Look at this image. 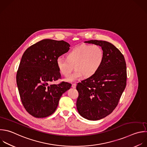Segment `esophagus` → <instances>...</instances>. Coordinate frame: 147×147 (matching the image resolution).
<instances>
[{
    "label": "esophagus",
    "mask_w": 147,
    "mask_h": 147,
    "mask_svg": "<svg viewBox=\"0 0 147 147\" xmlns=\"http://www.w3.org/2000/svg\"><path fill=\"white\" fill-rule=\"evenodd\" d=\"M76 85H77V84H76V83H74V84H72V85H71V87L73 88H76Z\"/></svg>",
    "instance_id": "obj_1"
}]
</instances>
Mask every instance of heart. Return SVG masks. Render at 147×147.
<instances>
[{"label":"heart","instance_id":"heart-1","mask_svg":"<svg viewBox=\"0 0 147 147\" xmlns=\"http://www.w3.org/2000/svg\"><path fill=\"white\" fill-rule=\"evenodd\" d=\"M105 58L103 50L97 45H82L74 48L66 55V58L59 57L57 66L59 72L65 77L70 75L74 68L76 70L66 78L73 82L81 78L93 76L102 66Z\"/></svg>","mask_w":147,"mask_h":147}]
</instances>
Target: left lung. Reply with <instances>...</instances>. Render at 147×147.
<instances>
[{
    "mask_svg": "<svg viewBox=\"0 0 147 147\" xmlns=\"http://www.w3.org/2000/svg\"><path fill=\"white\" fill-rule=\"evenodd\" d=\"M85 42L100 46L105 54L99 70L76 87L78 113L85 119L96 121L110 114L117 106L126 85V65L122 54L111 43L97 40Z\"/></svg>",
    "mask_w": 147,
    "mask_h": 147,
    "instance_id": "obj_1",
    "label": "left lung"
}]
</instances>
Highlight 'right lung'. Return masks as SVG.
Here are the masks:
<instances>
[{
    "instance_id": "right-lung-1",
    "label": "right lung",
    "mask_w": 147,
    "mask_h": 147,
    "mask_svg": "<svg viewBox=\"0 0 147 147\" xmlns=\"http://www.w3.org/2000/svg\"><path fill=\"white\" fill-rule=\"evenodd\" d=\"M67 42L44 39L31 45L24 53L17 73V84L22 103L36 118H45L56 110L62 94L71 84L51 82L61 78L57 59L67 53Z\"/></svg>"
}]
</instances>
